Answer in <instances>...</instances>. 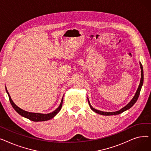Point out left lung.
<instances>
[{
  "mask_svg": "<svg viewBox=\"0 0 151 151\" xmlns=\"http://www.w3.org/2000/svg\"><path fill=\"white\" fill-rule=\"evenodd\" d=\"M140 64V67H141V80H140V83H139V85L138 86V88L136 92V93L135 95H134V96L133 97V98L132 99V100L129 103V104L125 106H124V108H122V109H121L120 110L117 111H116V112H104V111H99V110H97L96 109L93 108L90 104V102L89 101V99L88 98V102H89V106L91 108V109L92 111H93L94 112H96L99 114H101V115H104V116H111V115H117V114H119L122 113H123L124 111H125L129 109H130L134 104H135L136 101H137L138 99V97L139 96V93H140V91H141V87L142 86V84H143V79H144V76H143V69H142V64L141 63H139Z\"/></svg>",
  "mask_w": 151,
  "mask_h": 151,
  "instance_id": "8db88e82",
  "label": "left lung"
}]
</instances>
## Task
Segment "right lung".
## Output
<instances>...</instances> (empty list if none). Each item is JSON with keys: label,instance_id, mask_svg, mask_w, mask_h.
<instances>
[{"label": "right lung", "instance_id": "right-lung-1", "mask_svg": "<svg viewBox=\"0 0 151 151\" xmlns=\"http://www.w3.org/2000/svg\"><path fill=\"white\" fill-rule=\"evenodd\" d=\"M5 89H6V92L8 93V96H9L10 104H11L12 106H13V108L14 109V110L19 114H20L21 116L24 117L26 118L29 119L30 120V121H34V122L48 121V120L51 119L53 118L55 115H56L60 111V110L61 109L62 105V102H63V98L61 100L60 104L59 106V107L55 111H52V113H48V114H41V113H30V112L26 111H24V110L21 109L20 108H19L18 106H17L14 104V102L12 100L10 94H9V92H8L6 87H5Z\"/></svg>", "mask_w": 151, "mask_h": 151}]
</instances>
